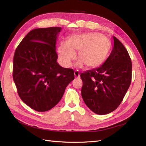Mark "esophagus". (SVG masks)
<instances>
[{"mask_svg": "<svg viewBox=\"0 0 146 146\" xmlns=\"http://www.w3.org/2000/svg\"><path fill=\"white\" fill-rule=\"evenodd\" d=\"M74 76H75V77H76V78H78V77H80V74H79V72L78 71V70H76V71L74 72Z\"/></svg>", "mask_w": 146, "mask_h": 146, "instance_id": "obj_1", "label": "esophagus"}]
</instances>
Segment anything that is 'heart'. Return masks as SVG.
I'll return each instance as SVG.
<instances>
[{"instance_id": "1", "label": "heart", "mask_w": 146, "mask_h": 146, "mask_svg": "<svg viewBox=\"0 0 146 146\" xmlns=\"http://www.w3.org/2000/svg\"><path fill=\"white\" fill-rule=\"evenodd\" d=\"M108 39L98 33L88 32L70 36L67 43H61L58 48L59 58L62 64L69 67L78 52L77 66L87 69L98 67L104 63L110 50Z\"/></svg>"}]
</instances>
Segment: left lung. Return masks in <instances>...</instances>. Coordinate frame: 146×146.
I'll return each instance as SVG.
<instances>
[{
	"mask_svg": "<svg viewBox=\"0 0 146 146\" xmlns=\"http://www.w3.org/2000/svg\"><path fill=\"white\" fill-rule=\"evenodd\" d=\"M113 39V50L102 66L80 75L82 98L91 111L100 115L119 107L131 81L130 55L119 39L114 36Z\"/></svg>",
	"mask_w": 146,
	"mask_h": 146,
	"instance_id": "8db88e82",
	"label": "left lung"
}]
</instances>
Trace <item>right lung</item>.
<instances>
[{
  "label": "right lung",
  "instance_id": "right-lung-1",
  "mask_svg": "<svg viewBox=\"0 0 146 146\" xmlns=\"http://www.w3.org/2000/svg\"><path fill=\"white\" fill-rule=\"evenodd\" d=\"M58 27L33 29L17 47L13 78L21 99L37 111H46L58 104L74 79L72 69L56 62Z\"/></svg>",
  "mask_w": 146,
  "mask_h": 146
}]
</instances>
